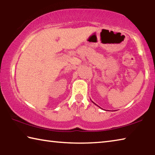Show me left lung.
Here are the masks:
<instances>
[{"label":"left lung","mask_w":155,"mask_h":155,"mask_svg":"<svg viewBox=\"0 0 155 155\" xmlns=\"http://www.w3.org/2000/svg\"><path fill=\"white\" fill-rule=\"evenodd\" d=\"M91 102H92V101H91ZM93 102V103H94V104H95V103H94V102ZM95 105H96V104H95Z\"/></svg>","instance_id":"1"}]
</instances>
